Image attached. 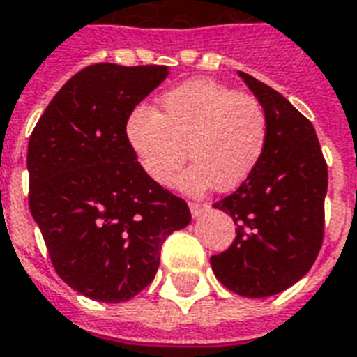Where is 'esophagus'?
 Listing matches in <instances>:
<instances>
[{
    "label": "esophagus",
    "instance_id": "obj_1",
    "mask_svg": "<svg viewBox=\"0 0 357 357\" xmlns=\"http://www.w3.org/2000/svg\"><path fill=\"white\" fill-rule=\"evenodd\" d=\"M206 204H199V203H190V212H192L193 218H199L203 212H206Z\"/></svg>",
    "mask_w": 357,
    "mask_h": 357
}]
</instances>
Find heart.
<instances>
[{
  "label": "heart",
  "instance_id": "obj_1",
  "mask_svg": "<svg viewBox=\"0 0 357 357\" xmlns=\"http://www.w3.org/2000/svg\"><path fill=\"white\" fill-rule=\"evenodd\" d=\"M134 158L158 186H167L188 156L193 164L176 181L184 193L234 190L261 164L268 141L266 113L253 96L214 79H190L160 96L158 113L137 107L126 121Z\"/></svg>",
  "mask_w": 357,
  "mask_h": 357
}]
</instances>
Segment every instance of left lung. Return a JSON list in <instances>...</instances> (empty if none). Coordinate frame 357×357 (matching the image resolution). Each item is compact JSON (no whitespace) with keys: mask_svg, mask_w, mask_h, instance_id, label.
I'll return each mask as SVG.
<instances>
[{"mask_svg":"<svg viewBox=\"0 0 357 357\" xmlns=\"http://www.w3.org/2000/svg\"><path fill=\"white\" fill-rule=\"evenodd\" d=\"M238 76L266 113L268 141L253 175L214 203L233 218L236 238L210 264L229 291L266 298L298 283L319 255L328 167L313 124L278 91Z\"/></svg>","mask_w":357,"mask_h":357,"instance_id":"8db88e82","label":"left lung"}]
</instances>
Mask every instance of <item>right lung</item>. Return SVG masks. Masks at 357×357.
<instances>
[{
    "instance_id": "right-lung-1",
    "label": "right lung",
    "mask_w": 357,
    "mask_h": 357,
    "mask_svg": "<svg viewBox=\"0 0 357 357\" xmlns=\"http://www.w3.org/2000/svg\"><path fill=\"white\" fill-rule=\"evenodd\" d=\"M169 68L98 63L68 79L27 147L29 210L55 272L79 294L126 302L154 279L160 250L192 222L186 201L143 175L126 121Z\"/></svg>"
}]
</instances>
